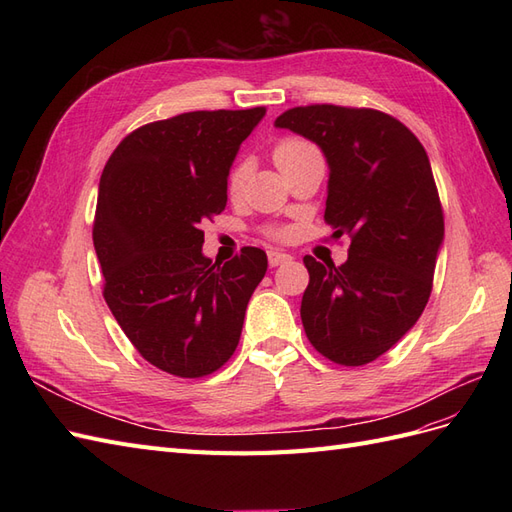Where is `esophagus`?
I'll return each mask as SVG.
<instances>
[{
	"label": "esophagus",
	"instance_id": "1",
	"mask_svg": "<svg viewBox=\"0 0 512 512\" xmlns=\"http://www.w3.org/2000/svg\"><path fill=\"white\" fill-rule=\"evenodd\" d=\"M290 260H292V256L286 254V252H277V250L269 252V265L271 267H280V265H284V262H290Z\"/></svg>",
	"mask_w": 512,
	"mask_h": 512
}]
</instances>
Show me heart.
I'll use <instances>...</instances> for the list:
<instances>
[{"instance_id":"heart-1","label":"heart","mask_w":512,"mask_h":512,"mask_svg":"<svg viewBox=\"0 0 512 512\" xmlns=\"http://www.w3.org/2000/svg\"><path fill=\"white\" fill-rule=\"evenodd\" d=\"M309 149H312V145H307L305 141H299V138H282V141L277 143L275 149H273V160L282 170L290 162H294L299 156H303V153L309 151ZM247 175H250V166H247V162H239L235 168L230 170V175H228V192L239 194L243 190L245 181H247Z\"/></svg>"}]
</instances>
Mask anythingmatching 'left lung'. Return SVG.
<instances>
[{
  "instance_id": "1",
  "label": "left lung",
  "mask_w": 512,
  "mask_h": 512,
  "mask_svg": "<svg viewBox=\"0 0 512 512\" xmlns=\"http://www.w3.org/2000/svg\"><path fill=\"white\" fill-rule=\"evenodd\" d=\"M275 128L301 134L329 164L327 220L352 239L335 267L305 256L301 320L312 346L339 365H365L404 337L431 294L444 218L425 147L374 108H290Z\"/></svg>"
}]
</instances>
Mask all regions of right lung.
Here are the masks:
<instances>
[{
	"label": "right lung",
	"mask_w": 512,
	"mask_h": 512,
	"mask_svg": "<svg viewBox=\"0 0 512 512\" xmlns=\"http://www.w3.org/2000/svg\"><path fill=\"white\" fill-rule=\"evenodd\" d=\"M265 115L256 106L147 123L102 170L94 247L104 299L143 359L166 374L203 378L220 369L267 273L258 247L211 262L200 230L226 209L230 166Z\"/></svg>",
	"instance_id": "right-lung-1"
}]
</instances>
